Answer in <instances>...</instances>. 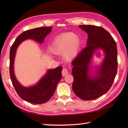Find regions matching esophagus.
<instances>
[{
	"instance_id": "1",
	"label": "esophagus",
	"mask_w": 128,
	"mask_h": 128,
	"mask_svg": "<svg viewBox=\"0 0 128 128\" xmlns=\"http://www.w3.org/2000/svg\"><path fill=\"white\" fill-rule=\"evenodd\" d=\"M62 76H66V75H68V74H69L68 71V70L66 69V68L62 69Z\"/></svg>"
}]
</instances>
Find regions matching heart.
I'll return each instance as SVG.
<instances>
[{
    "instance_id": "b5f03b06",
    "label": "heart",
    "mask_w": 128,
    "mask_h": 128,
    "mask_svg": "<svg viewBox=\"0 0 128 128\" xmlns=\"http://www.w3.org/2000/svg\"><path fill=\"white\" fill-rule=\"evenodd\" d=\"M81 46L80 38L72 32L62 34L54 40L51 46V50L56 54L63 53L65 58L68 60L77 56Z\"/></svg>"
}]
</instances>
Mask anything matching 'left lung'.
Wrapping results in <instances>:
<instances>
[{"label": "left lung", "mask_w": 128, "mask_h": 128, "mask_svg": "<svg viewBox=\"0 0 128 128\" xmlns=\"http://www.w3.org/2000/svg\"><path fill=\"white\" fill-rule=\"evenodd\" d=\"M88 34L86 47L72 62L74 76L72 88L82 100L96 99L106 94L112 86L117 72V48L114 40L101 27L80 25ZM102 49L105 57L94 76L90 75V60L96 50Z\"/></svg>", "instance_id": "left-lung-1"}]
</instances>
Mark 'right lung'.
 <instances>
[{
    "mask_svg": "<svg viewBox=\"0 0 128 128\" xmlns=\"http://www.w3.org/2000/svg\"><path fill=\"white\" fill-rule=\"evenodd\" d=\"M52 28L51 26L42 27L24 32L16 38L10 48L9 70L12 85L20 98L33 104H42L50 100L62 77V68L59 66L55 69H49L36 85L28 88L24 87L16 80L14 74V63L16 51L20 43L26 40H34L40 43H42L45 37L52 31Z\"/></svg>",
    "mask_w": 128,
    "mask_h": 128,
    "instance_id": "add662e5",
    "label": "right lung"
}]
</instances>
